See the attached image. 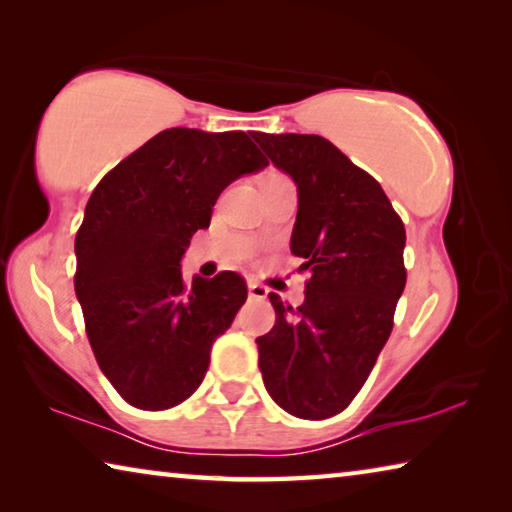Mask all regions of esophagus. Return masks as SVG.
I'll use <instances>...</instances> for the list:
<instances>
[{
	"label": "esophagus",
	"mask_w": 512,
	"mask_h": 512,
	"mask_svg": "<svg viewBox=\"0 0 512 512\" xmlns=\"http://www.w3.org/2000/svg\"><path fill=\"white\" fill-rule=\"evenodd\" d=\"M248 293H250V298L264 300V298L268 296V289L264 287V284H259V282H255V280H250V282H248Z\"/></svg>",
	"instance_id": "esophagus-1"
}]
</instances>
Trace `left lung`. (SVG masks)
<instances>
[{
  "mask_svg": "<svg viewBox=\"0 0 512 512\" xmlns=\"http://www.w3.org/2000/svg\"><path fill=\"white\" fill-rule=\"evenodd\" d=\"M298 187L291 253L309 271L298 309L271 293L275 325L259 336L268 395L305 420L341 413L366 384L406 284L404 223L375 178L320 135L255 133Z\"/></svg>",
  "mask_w": 512,
  "mask_h": 512,
  "instance_id": "left-lung-1",
  "label": "left lung"
}]
</instances>
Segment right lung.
Returning <instances> with one entry per match:
<instances>
[{
	"label": "right lung",
	"instance_id": "add662e5",
	"mask_svg": "<svg viewBox=\"0 0 512 512\" xmlns=\"http://www.w3.org/2000/svg\"><path fill=\"white\" fill-rule=\"evenodd\" d=\"M266 164L241 131L167 128L94 187L74 241V289L101 372L137 409L185 402L246 302L244 277L196 275L189 287L180 259L223 189Z\"/></svg>",
	"mask_w": 512,
	"mask_h": 512
}]
</instances>
